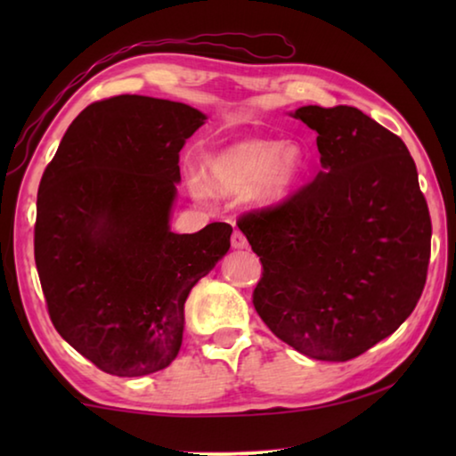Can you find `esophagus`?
Returning a JSON list of instances; mask_svg holds the SVG:
<instances>
[{
	"mask_svg": "<svg viewBox=\"0 0 456 456\" xmlns=\"http://www.w3.org/2000/svg\"><path fill=\"white\" fill-rule=\"evenodd\" d=\"M231 245H233L235 249H245V247H247V237L241 233V231L235 229L233 235H231Z\"/></svg>",
	"mask_w": 456,
	"mask_h": 456,
	"instance_id": "1",
	"label": "esophagus"
}]
</instances>
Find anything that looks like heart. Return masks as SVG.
Wrapping results in <instances>:
<instances>
[{
    "label": "heart",
    "mask_w": 456,
    "mask_h": 456,
    "mask_svg": "<svg viewBox=\"0 0 456 456\" xmlns=\"http://www.w3.org/2000/svg\"><path fill=\"white\" fill-rule=\"evenodd\" d=\"M304 167V152L296 142L249 138L209 154L200 165V184L217 195L247 189L259 205L285 197Z\"/></svg>",
    "instance_id": "1"
}]
</instances>
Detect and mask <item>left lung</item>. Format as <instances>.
<instances>
[{
  "mask_svg": "<svg viewBox=\"0 0 456 456\" xmlns=\"http://www.w3.org/2000/svg\"><path fill=\"white\" fill-rule=\"evenodd\" d=\"M293 117L318 133L322 171L237 219L264 267L253 305L293 350L346 362L419 304L430 213L403 138L354 106H302Z\"/></svg>",
  "mask_w": 456,
  "mask_h": 456,
  "instance_id": "1",
  "label": "left lung"
}]
</instances>
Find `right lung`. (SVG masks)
<instances>
[{
    "mask_svg": "<svg viewBox=\"0 0 456 456\" xmlns=\"http://www.w3.org/2000/svg\"><path fill=\"white\" fill-rule=\"evenodd\" d=\"M205 114L122 94L66 130L37 191L34 257L58 334L112 376L167 368L183 344L192 285L229 249L233 227L168 229L179 152Z\"/></svg>",
    "mask_w": 456,
    "mask_h": 456,
    "instance_id": "add662e5",
    "label": "right lung"
}]
</instances>
